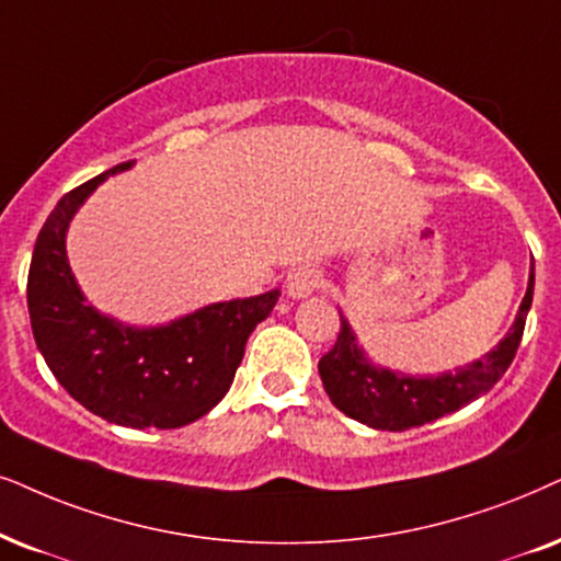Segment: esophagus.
Returning a JSON list of instances; mask_svg holds the SVG:
<instances>
[{
  "label": "esophagus",
  "instance_id": "34e87169",
  "mask_svg": "<svg viewBox=\"0 0 561 561\" xmlns=\"http://www.w3.org/2000/svg\"><path fill=\"white\" fill-rule=\"evenodd\" d=\"M322 283V275H319L317 267H298L296 273L288 275L286 290L290 298H309Z\"/></svg>",
  "mask_w": 561,
  "mask_h": 561
}]
</instances>
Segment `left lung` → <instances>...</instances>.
I'll list each match as a JSON object with an SVG mask.
<instances>
[{
	"label": "left lung",
	"instance_id": "8db88e82",
	"mask_svg": "<svg viewBox=\"0 0 561 561\" xmlns=\"http://www.w3.org/2000/svg\"><path fill=\"white\" fill-rule=\"evenodd\" d=\"M530 301H534V265H530L526 296L505 337L479 360L438 376H410L376 366L358 345L351 322L340 311L343 327L337 343L319 360L324 391L340 412L376 431L402 433L433 423L486 394L503 378L520 345Z\"/></svg>",
	"mask_w": 561,
	"mask_h": 561
}]
</instances>
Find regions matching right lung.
Wrapping results in <instances>:
<instances>
[{"mask_svg":"<svg viewBox=\"0 0 561 561\" xmlns=\"http://www.w3.org/2000/svg\"><path fill=\"white\" fill-rule=\"evenodd\" d=\"M134 164L113 167L56 203L33 250L27 311L50 374L79 404L123 427L172 431L221 402L247 337L271 317L280 290L208 304L154 327L126 324L92 307L69 267V224L111 174Z\"/></svg>","mask_w":561,"mask_h":561,"instance_id":"add662e5","label":"right lung"}]
</instances>
